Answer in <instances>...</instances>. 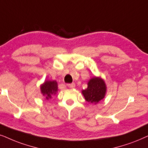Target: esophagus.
Returning <instances> with one entry per match:
<instances>
[{
    "mask_svg": "<svg viewBox=\"0 0 148 148\" xmlns=\"http://www.w3.org/2000/svg\"><path fill=\"white\" fill-rule=\"evenodd\" d=\"M67 86H68V87H70V88H74V87H75V84H74V83L68 84H67Z\"/></svg>",
    "mask_w": 148,
    "mask_h": 148,
    "instance_id": "1",
    "label": "esophagus"
}]
</instances>
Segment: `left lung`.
Instances as JSON below:
<instances>
[{
    "label": "left lung",
    "instance_id": "1",
    "mask_svg": "<svg viewBox=\"0 0 148 148\" xmlns=\"http://www.w3.org/2000/svg\"><path fill=\"white\" fill-rule=\"evenodd\" d=\"M87 84V88L82 90V93L86 101L97 104L105 97L107 86L103 79L94 76L88 80Z\"/></svg>",
    "mask_w": 148,
    "mask_h": 148
}]
</instances>
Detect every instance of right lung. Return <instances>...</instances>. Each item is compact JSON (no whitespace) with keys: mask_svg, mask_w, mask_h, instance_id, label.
Here are the masks:
<instances>
[{"mask_svg":"<svg viewBox=\"0 0 148 148\" xmlns=\"http://www.w3.org/2000/svg\"><path fill=\"white\" fill-rule=\"evenodd\" d=\"M58 90V84L56 80H46L40 85L41 93L47 100L51 99Z\"/></svg>","mask_w":148,"mask_h":148,"instance_id":"right-lung-1","label":"right lung"}]
</instances>
